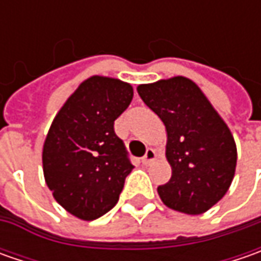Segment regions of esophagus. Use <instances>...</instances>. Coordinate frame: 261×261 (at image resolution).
<instances>
[{
	"label": "esophagus",
	"instance_id": "34e87169",
	"mask_svg": "<svg viewBox=\"0 0 261 261\" xmlns=\"http://www.w3.org/2000/svg\"><path fill=\"white\" fill-rule=\"evenodd\" d=\"M155 158H156L155 151H154L152 148H148V149H146L145 155L142 156V164H144V166H149L151 163H154V161H155Z\"/></svg>",
	"mask_w": 261,
	"mask_h": 261
}]
</instances>
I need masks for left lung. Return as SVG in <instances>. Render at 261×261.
<instances>
[{
  "label": "left lung",
  "mask_w": 261,
  "mask_h": 261,
  "mask_svg": "<svg viewBox=\"0 0 261 261\" xmlns=\"http://www.w3.org/2000/svg\"><path fill=\"white\" fill-rule=\"evenodd\" d=\"M138 94L166 126L171 178L156 192L181 214L200 215L228 192L237 167V145L224 119L199 86L186 76L138 86Z\"/></svg>",
  "instance_id": "1"
}]
</instances>
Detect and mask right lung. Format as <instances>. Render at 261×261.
Listing matches in <instances>:
<instances>
[{"mask_svg": "<svg viewBox=\"0 0 261 261\" xmlns=\"http://www.w3.org/2000/svg\"><path fill=\"white\" fill-rule=\"evenodd\" d=\"M134 97L129 83L93 75L56 113L42 152L43 175L55 200L83 221L107 214L132 171L115 120Z\"/></svg>", "mask_w": 261, "mask_h": 261, "instance_id": "1", "label": "right lung"}]
</instances>
